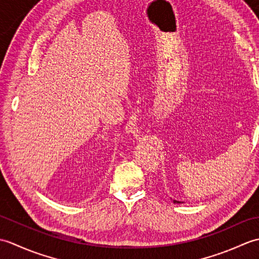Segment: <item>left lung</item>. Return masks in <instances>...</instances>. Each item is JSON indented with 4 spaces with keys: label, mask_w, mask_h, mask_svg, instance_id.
Instances as JSON below:
<instances>
[{
    "label": "left lung",
    "mask_w": 259,
    "mask_h": 259,
    "mask_svg": "<svg viewBox=\"0 0 259 259\" xmlns=\"http://www.w3.org/2000/svg\"><path fill=\"white\" fill-rule=\"evenodd\" d=\"M176 202H178V201H176Z\"/></svg>",
    "instance_id": "obj_1"
}]
</instances>
